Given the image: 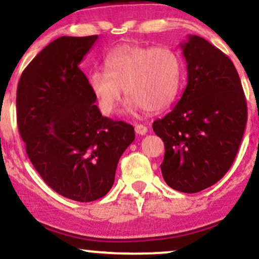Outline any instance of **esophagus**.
Wrapping results in <instances>:
<instances>
[{"mask_svg": "<svg viewBox=\"0 0 259 259\" xmlns=\"http://www.w3.org/2000/svg\"><path fill=\"white\" fill-rule=\"evenodd\" d=\"M135 130H136L137 135H139V136H145L148 132L147 126H144V124H136Z\"/></svg>", "mask_w": 259, "mask_h": 259, "instance_id": "esophagus-1", "label": "esophagus"}]
</instances>
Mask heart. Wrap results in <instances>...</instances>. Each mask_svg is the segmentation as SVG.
Segmentation results:
<instances>
[{"label":"heart","mask_w":259,"mask_h":259,"mask_svg":"<svg viewBox=\"0 0 259 259\" xmlns=\"http://www.w3.org/2000/svg\"><path fill=\"white\" fill-rule=\"evenodd\" d=\"M104 68L90 72L87 82L105 116L115 111L122 90L131 109L162 110L177 97L183 78L182 58L167 46L121 45L106 54Z\"/></svg>","instance_id":"b5f03b06"}]
</instances>
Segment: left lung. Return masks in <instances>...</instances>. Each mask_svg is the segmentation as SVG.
Wrapping results in <instances>:
<instances>
[{
	"label": "left lung",
	"mask_w": 259,
	"mask_h": 259,
	"mask_svg": "<svg viewBox=\"0 0 259 259\" xmlns=\"http://www.w3.org/2000/svg\"><path fill=\"white\" fill-rule=\"evenodd\" d=\"M188 83L153 130L165 143L161 172L172 189L199 193L217 183L235 160L247 122L241 81L232 60L205 38L182 44Z\"/></svg>",
	"instance_id": "8db88e82"
}]
</instances>
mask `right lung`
I'll return each instance as SVG.
<instances>
[{
  "mask_svg": "<svg viewBox=\"0 0 259 259\" xmlns=\"http://www.w3.org/2000/svg\"><path fill=\"white\" fill-rule=\"evenodd\" d=\"M98 36L54 39L31 60L17 90L18 128L48 187L91 202L108 194L135 128L102 116L78 68Z\"/></svg>",
  "mask_w": 259,
  "mask_h": 259,
  "instance_id": "obj_1",
  "label": "right lung"
}]
</instances>
